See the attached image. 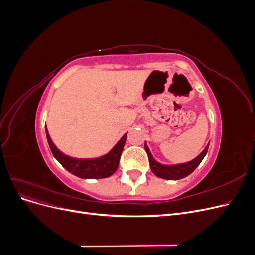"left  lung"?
<instances>
[{
  "label": "left lung",
  "mask_w": 255,
  "mask_h": 255,
  "mask_svg": "<svg viewBox=\"0 0 255 255\" xmlns=\"http://www.w3.org/2000/svg\"><path fill=\"white\" fill-rule=\"evenodd\" d=\"M208 145H210V142H208L206 148L201 153H200L195 159L188 161V163L173 165V166L159 164L158 161L154 159L146 143H144V149H145L146 154H148L151 170L154 174L160 177V179H165V180H180V179H183V177H185V176L189 175L200 165V163H201L202 159L206 155L207 150H208Z\"/></svg>",
  "instance_id": "left-lung-1"
}]
</instances>
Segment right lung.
<instances>
[{"instance_id":"add662e5","label":"right lung","mask_w":255,"mask_h":255,"mask_svg":"<svg viewBox=\"0 0 255 255\" xmlns=\"http://www.w3.org/2000/svg\"><path fill=\"white\" fill-rule=\"evenodd\" d=\"M45 134H47L48 142L54 157L58 160V163L67 171L81 177V179H104V177L111 176L117 170L128 133L121 137V139L116 143L109 153L101 157L91 159H79L65 155L54 145L48 133L47 127H45Z\"/></svg>"}]
</instances>
